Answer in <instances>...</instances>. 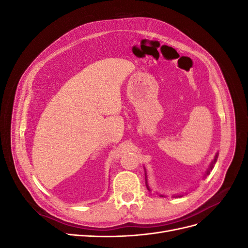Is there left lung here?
<instances>
[{
  "label": "left lung",
  "mask_w": 248,
  "mask_h": 248,
  "mask_svg": "<svg viewBox=\"0 0 248 248\" xmlns=\"http://www.w3.org/2000/svg\"><path fill=\"white\" fill-rule=\"evenodd\" d=\"M216 160H217V155H216V156H215V158H214V161H213V162H212V163H211V166H210V169H209V170H212V168H213V164H214V163H215V162H216ZM209 170H208V171H207V174H209V172H210V171H209Z\"/></svg>",
  "instance_id": "left-lung-1"
}]
</instances>
